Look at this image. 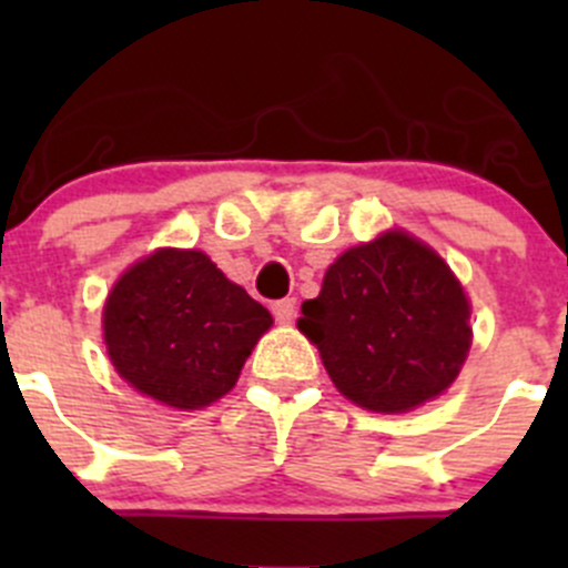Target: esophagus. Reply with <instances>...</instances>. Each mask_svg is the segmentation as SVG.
Segmentation results:
<instances>
[{
  "label": "esophagus",
  "mask_w": 568,
  "mask_h": 568,
  "mask_svg": "<svg viewBox=\"0 0 568 568\" xmlns=\"http://www.w3.org/2000/svg\"><path fill=\"white\" fill-rule=\"evenodd\" d=\"M272 313H274V321H280V324H291L296 316V300L294 296H285V300L272 302Z\"/></svg>",
  "instance_id": "esophagus-1"
}]
</instances>
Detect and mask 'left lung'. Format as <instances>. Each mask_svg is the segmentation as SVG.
I'll return each mask as SVG.
<instances>
[{"label":"left lung","mask_w":568,"mask_h":568,"mask_svg":"<svg viewBox=\"0 0 568 568\" xmlns=\"http://www.w3.org/2000/svg\"><path fill=\"white\" fill-rule=\"evenodd\" d=\"M467 321V296L443 257L393 231L326 268L321 294L302 305L300 329L346 398L406 412L459 376Z\"/></svg>","instance_id":"1"}]
</instances>
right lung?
<instances>
[{
    "mask_svg": "<svg viewBox=\"0 0 568 568\" xmlns=\"http://www.w3.org/2000/svg\"><path fill=\"white\" fill-rule=\"evenodd\" d=\"M272 316L197 250H159L131 266L104 307L106 352L136 390L200 409L242 374Z\"/></svg>",
    "mask_w": 568,
    "mask_h": 568,
    "instance_id": "obj_1",
    "label": "right lung"
}]
</instances>
